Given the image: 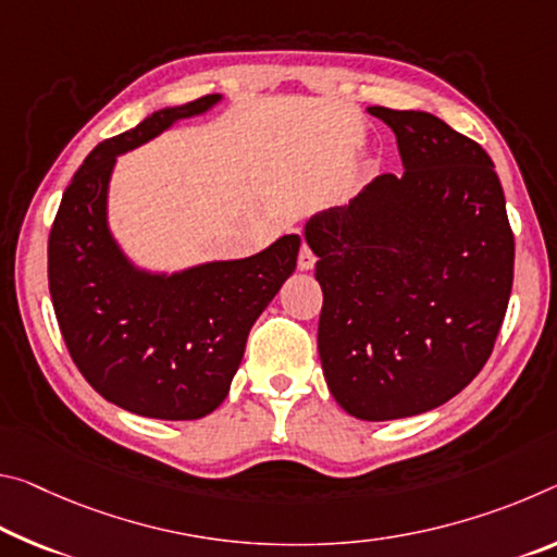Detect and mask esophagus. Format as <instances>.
<instances>
[{
    "label": "esophagus",
    "mask_w": 557,
    "mask_h": 557,
    "mask_svg": "<svg viewBox=\"0 0 557 557\" xmlns=\"http://www.w3.org/2000/svg\"><path fill=\"white\" fill-rule=\"evenodd\" d=\"M314 262H317L314 252H312L310 247H307V245H302V250H299V258H297V268L307 272V270H312V268H314Z\"/></svg>",
    "instance_id": "1"
}]
</instances>
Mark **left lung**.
Instances as JSON below:
<instances>
[{"label":"left lung","mask_w":557,"mask_h":557,"mask_svg":"<svg viewBox=\"0 0 557 557\" xmlns=\"http://www.w3.org/2000/svg\"><path fill=\"white\" fill-rule=\"evenodd\" d=\"M404 175H376L312 215L326 386L361 421L431 411L488 361L513 287L516 243L488 153L431 113L372 106Z\"/></svg>","instance_id":"1"}]
</instances>
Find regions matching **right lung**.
<instances>
[{
    "label": "right lung",
    "mask_w": 557,
    "mask_h": 557,
    "mask_svg": "<svg viewBox=\"0 0 557 557\" xmlns=\"http://www.w3.org/2000/svg\"><path fill=\"white\" fill-rule=\"evenodd\" d=\"M220 101L210 94L168 106L96 146L69 183L49 235V293L69 355L106 401L138 417L193 421L215 411L255 320L297 264L299 235H282L243 260L151 272L111 233L116 158Z\"/></svg>",
    "instance_id": "add662e5"
}]
</instances>
